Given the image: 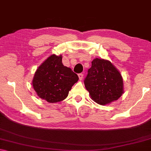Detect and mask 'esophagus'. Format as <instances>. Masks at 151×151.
<instances>
[{
    "label": "esophagus",
    "instance_id": "1",
    "mask_svg": "<svg viewBox=\"0 0 151 151\" xmlns=\"http://www.w3.org/2000/svg\"><path fill=\"white\" fill-rule=\"evenodd\" d=\"M83 76H83V73H79V74H78V77H79L80 81H82V80H83Z\"/></svg>",
    "mask_w": 151,
    "mask_h": 151
}]
</instances>
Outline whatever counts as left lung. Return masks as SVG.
Instances as JSON below:
<instances>
[{
	"label": "left lung",
	"mask_w": 151,
	"mask_h": 151,
	"mask_svg": "<svg viewBox=\"0 0 151 151\" xmlns=\"http://www.w3.org/2000/svg\"><path fill=\"white\" fill-rule=\"evenodd\" d=\"M92 99L100 105L116 101L123 94V79L111 61L96 58L84 81Z\"/></svg>",
	"instance_id": "8db88e82"
}]
</instances>
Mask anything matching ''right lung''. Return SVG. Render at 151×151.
Returning <instances> with one entry per match:
<instances>
[{"instance_id":"1","label":"right lung","mask_w":151,"mask_h":151,"mask_svg":"<svg viewBox=\"0 0 151 151\" xmlns=\"http://www.w3.org/2000/svg\"><path fill=\"white\" fill-rule=\"evenodd\" d=\"M78 76L62 64L61 55H52L38 67L32 84L39 97L49 103L65 99Z\"/></svg>"}]
</instances>
